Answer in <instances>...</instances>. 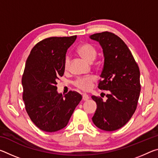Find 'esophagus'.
<instances>
[{
	"mask_svg": "<svg viewBox=\"0 0 158 158\" xmlns=\"http://www.w3.org/2000/svg\"><path fill=\"white\" fill-rule=\"evenodd\" d=\"M82 98H83V100H84V101H87L90 98H89V96L87 94H85V93H84V94H83V95H82Z\"/></svg>",
	"mask_w": 158,
	"mask_h": 158,
	"instance_id": "obj_1",
	"label": "esophagus"
}]
</instances>
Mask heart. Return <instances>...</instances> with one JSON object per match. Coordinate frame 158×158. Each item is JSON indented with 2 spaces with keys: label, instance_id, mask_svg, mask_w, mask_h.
Returning a JSON list of instances; mask_svg holds the SVG:
<instances>
[{
  "label": "heart",
  "instance_id": "1",
  "mask_svg": "<svg viewBox=\"0 0 158 158\" xmlns=\"http://www.w3.org/2000/svg\"><path fill=\"white\" fill-rule=\"evenodd\" d=\"M77 52L83 58L89 61V62H92L97 55V50H96L95 47L89 42H85V43L80 45L78 49H77ZM71 56L69 55H66L65 60H64V68L65 69L69 68ZM95 77L93 76L79 77L74 81V84L78 89L84 90V91H87V90H89L91 89L93 83L95 81Z\"/></svg>",
  "mask_w": 158,
  "mask_h": 158
}]
</instances>
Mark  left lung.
Returning <instances> with one entry per match:
<instances>
[{
  "instance_id": "8db88e82",
  "label": "left lung",
  "mask_w": 158,
  "mask_h": 158,
  "mask_svg": "<svg viewBox=\"0 0 158 158\" xmlns=\"http://www.w3.org/2000/svg\"><path fill=\"white\" fill-rule=\"evenodd\" d=\"M90 38L102 48L105 62L98 88L109 92L106 101L91 97L97 104L93 122L102 130H118L137 109L141 90L139 68L129 48L116 35L105 31L91 35Z\"/></svg>"
}]
</instances>
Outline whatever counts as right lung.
Returning <instances> with one entry per match:
<instances>
[{
	"mask_svg": "<svg viewBox=\"0 0 158 158\" xmlns=\"http://www.w3.org/2000/svg\"><path fill=\"white\" fill-rule=\"evenodd\" d=\"M76 38L48 37L35 45L26 60L21 81L23 100L31 121L44 132L65 127L82 99L76 91L63 96L56 90L57 80L65 72L67 50Z\"/></svg>",
	"mask_w": 158,
	"mask_h": 158,
	"instance_id": "1",
	"label": "right lung"
}]
</instances>
